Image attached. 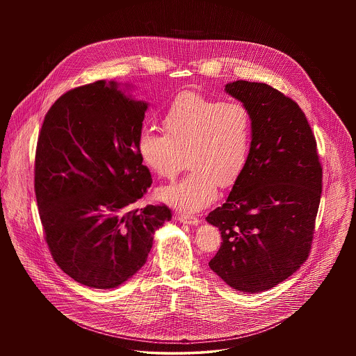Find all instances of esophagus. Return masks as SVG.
I'll use <instances>...</instances> for the list:
<instances>
[{"label":"esophagus","instance_id":"esophagus-1","mask_svg":"<svg viewBox=\"0 0 356 356\" xmlns=\"http://www.w3.org/2000/svg\"><path fill=\"white\" fill-rule=\"evenodd\" d=\"M175 218L180 221V222L189 224V225H196V224H199V219H197V218L189 216V215H186V213H176Z\"/></svg>","mask_w":356,"mask_h":356}]
</instances>
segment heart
I'll return each instance as SVG.
<instances>
[{
    "label": "heart",
    "instance_id": "obj_1",
    "mask_svg": "<svg viewBox=\"0 0 356 356\" xmlns=\"http://www.w3.org/2000/svg\"><path fill=\"white\" fill-rule=\"evenodd\" d=\"M165 135L141 131L137 149L143 163L161 179L172 180L188 157L191 173L159 192L175 208L197 212L212 203L219 186H235L247 167L252 119L240 102H222L196 93L177 96L163 115Z\"/></svg>",
    "mask_w": 356,
    "mask_h": 356
}]
</instances>
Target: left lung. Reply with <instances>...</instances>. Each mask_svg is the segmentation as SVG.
Listing matches in <instances>:
<instances>
[{"label": "left lung", "instance_id": "8db88e82", "mask_svg": "<svg viewBox=\"0 0 356 356\" xmlns=\"http://www.w3.org/2000/svg\"><path fill=\"white\" fill-rule=\"evenodd\" d=\"M225 92L252 119L247 167L227 202L207 216L221 232L211 270L240 292L277 286L311 251L323 168L305 112L263 83L237 80Z\"/></svg>", "mask_w": 356, "mask_h": 356}]
</instances>
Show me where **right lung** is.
Segmentation results:
<instances>
[{
	"label": "right lung",
	"mask_w": 356,
	"mask_h": 356,
	"mask_svg": "<svg viewBox=\"0 0 356 356\" xmlns=\"http://www.w3.org/2000/svg\"><path fill=\"white\" fill-rule=\"evenodd\" d=\"M148 104L104 80L70 89L38 135L34 192L51 257L86 287H119L147 261L170 209L129 211L152 184L137 149Z\"/></svg>",
	"instance_id": "add662e5"
}]
</instances>
